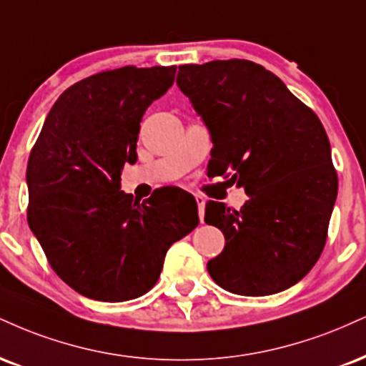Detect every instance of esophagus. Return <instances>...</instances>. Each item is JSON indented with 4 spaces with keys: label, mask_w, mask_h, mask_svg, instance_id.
Segmentation results:
<instances>
[{
    "label": "esophagus",
    "mask_w": 366,
    "mask_h": 366,
    "mask_svg": "<svg viewBox=\"0 0 366 366\" xmlns=\"http://www.w3.org/2000/svg\"><path fill=\"white\" fill-rule=\"evenodd\" d=\"M196 202H197V213H199V219L202 222V218H204V204H206V199L204 196L201 194H196Z\"/></svg>",
    "instance_id": "esophagus-1"
}]
</instances>
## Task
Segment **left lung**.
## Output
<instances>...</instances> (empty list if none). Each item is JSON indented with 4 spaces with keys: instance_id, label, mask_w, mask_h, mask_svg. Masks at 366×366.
Returning <instances> with one entry per match:
<instances>
[{
    "instance_id": "8db88e82",
    "label": "left lung",
    "mask_w": 366,
    "mask_h": 366,
    "mask_svg": "<svg viewBox=\"0 0 366 366\" xmlns=\"http://www.w3.org/2000/svg\"><path fill=\"white\" fill-rule=\"evenodd\" d=\"M177 85L209 131L208 169L249 196L240 211L206 202L204 222L225 235L209 276L245 297L288 290L322 254L337 196L322 122L252 61L179 66Z\"/></svg>"
}]
</instances>
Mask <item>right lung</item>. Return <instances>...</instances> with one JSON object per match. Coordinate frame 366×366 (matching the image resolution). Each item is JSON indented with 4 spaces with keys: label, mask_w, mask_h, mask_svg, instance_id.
<instances>
[{
    "label": "right lung",
    "mask_w": 366,
    "mask_h": 366,
    "mask_svg": "<svg viewBox=\"0 0 366 366\" xmlns=\"http://www.w3.org/2000/svg\"><path fill=\"white\" fill-rule=\"evenodd\" d=\"M175 66L124 68L74 83L52 105L27 165L29 227L54 272L83 297L126 302L155 286L165 254L199 223L196 199L162 187L121 191L139 122Z\"/></svg>",
    "instance_id": "1"
}]
</instances>
